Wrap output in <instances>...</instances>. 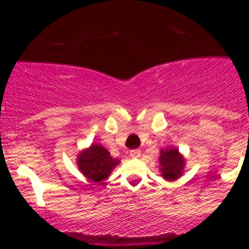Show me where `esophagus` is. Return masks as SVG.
I'll use <instances>...</instances> for the list:
<instances>
[{
	"instance_id": "esophagus-1",
	"label": "esophagus",
	"mask_w": 249,
	"mask_h": 249,
	"mask_svg": "<svg viewBox=\"0 0 249 249\" xmlns=\"http://www.w3.org/2000/svg\"><path fill=\"white\" fill-rule=\"evenodd\" d=\"M141 155H142V153H141L140 149H133V151L129 152V156H131L132 158H140Z\"/></svg>"
}]
</instances>
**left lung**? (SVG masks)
<instances>
[{"instance_id": "1", "label": "left lung", "mask_w": 249, "mask_h": 249, "mask_svg": "<svg viewBox=\"0 0 249 249\" xmlns=\"http://www.w3.org/2000/svg\"><path fill=\"white\" fill-rule=\"evenodd\" d=\"M160 176L169 182H173L181 177L186 168V160L178 151L177 147H168L160 151Z\"/></svg>"}]
</instances>
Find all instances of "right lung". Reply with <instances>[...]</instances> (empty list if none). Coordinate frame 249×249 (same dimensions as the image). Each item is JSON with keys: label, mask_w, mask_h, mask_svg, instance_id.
Returning <instances> with one entry per match:
<instances>
[{"label": "right lung", "mask_w": 249, "mask_h": 249, "mask_svg": "<svg viewBox=\"0 0 249 249\" xmlns=\"http://www.w3.org/2000/svg\"><path fill=\"white\" fill-rule=\"evenodd\" d=\"M76 162L80 172L85 177L92 182H101L111 175L121 160L112 157L102 144L92 143L77 155Z\"/></svg>", "instance_id": "add662e5"}]
</instances>
